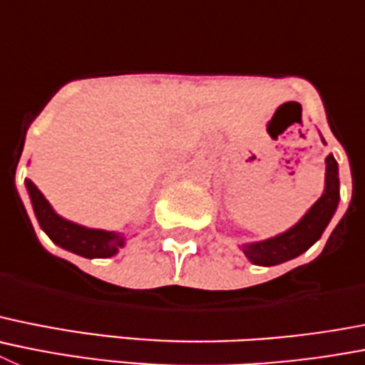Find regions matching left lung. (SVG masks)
I'll use <instances>...</instances> for the list:
<instances>
[{"instance_id": "8db88e82", "label": "left lung", "mask_w": 365, "mask_h": 365, "mask_svg": "<svg viewBox=\"0 0 365 365\" xmlns=\"http://www.w3.org/2000/svg\"><path fill=\"white\" fill-rule=\"evenodd\" d=\"M339 165L335 157L329 153L326 157V190L322 197L312 206V210L302 217L297 226L287 230L282 235L242 246L244 255L257 266H275V264L295 259L320 239L339 206Z\"/></svg>"}]
</instances>
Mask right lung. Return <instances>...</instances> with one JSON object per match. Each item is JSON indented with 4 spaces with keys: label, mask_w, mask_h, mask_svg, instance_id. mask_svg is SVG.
Segmentation results:
<instances>
[{
    "label": "right lung",
    "mask_w": 365,
    "mask_h": 365,
    "mask_svg": "<svg viewBox=\"0 0 365 365\" xmlns=\"http://www.w3.org/2000/svg\"><path fill=\"white\" fill-rule=\"evenodd\" d=\"M26 190H29L39 226L61 248L86 257V259H93V257L105 259V257L115 255L117 250L125 244V237L117 235V233L83 228L79 224H73L59 217L30 179H26Z\"/></svg>",
    "instance_id": "1"
}]
</instances>
